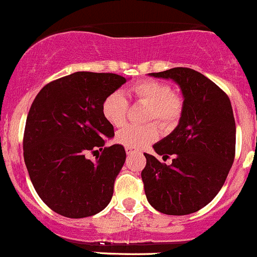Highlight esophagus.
Returning <instances> with one entry per match:
<instances>
[{
    "instance_id": "esophagus-1",
    "label": "esophagus",
    "mask_w": 257,
    "mask_h": 257,
    "mask_svg": "<svg viewBox=\"0 0 257 257\" xmlns=\"http://www.w3.org/2000/svg\"><path fill=\"white\" fill-rule=\"evenodd\" d=\"M126 153H127V155H134V154H136L138 151L133 150V149H130V148H126Z\"/></svg>"
}]
</instances>
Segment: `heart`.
I'll use <instances>...</instances> for the list:
<instances>
[{"label":"heart","instance_id":"heart-1","mask_svg":"<svg viewBox=\"0 0 257 257\" xmlns=\"http://www.w3.org/2000/svg\"><path fill=\"white\" fill-rule=\"evenodd\" d=\"M131 98L149 106L146 119H156L164 127L177 122L183 108V101L177 93L170 90L168 84L159 80H143L131 85L127 90ZM128 102L122 92H112L102 103V113L107 122L113 126H121L126 118ZM159 135L158 127L154 123L127 124L117 133V141L126 148L141 149L153 143Z\"/></svg>","mask_w":257,"mask_h":257}]
</instances>
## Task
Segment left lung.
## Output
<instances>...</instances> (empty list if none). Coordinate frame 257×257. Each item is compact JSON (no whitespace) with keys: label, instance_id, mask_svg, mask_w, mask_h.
<instances>
[{"label":"left lung","instance_id":"left-lung-1","mask_svg":"<svg viewBox=\"0 0 257 257\" xmlns=\"http://www.w3.org/2000/svg\"><path fill=\"white\" fill-rule=\"evenodd\" d=\"M149 75L170 79L183 94L179 123L153 146L170 165L144 154L141 172L148 202L164 214L184 216L199 211L218 194L234 159L236 123L231 102L211 79L189 68Z\"/></svg>","mask_w":257,"mask_h":257}]
</instances>
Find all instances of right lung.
<instances>
[{"mask_svg": "<svg viewBox=\"0 0 257 257\" xmlns=\"http://www.w3.org/2000/svg\"><path fill=\"white\" fill-rule=\"evenodd\" d=\"M127 82L113 73L75 72L50 82L34 99L24 134V160L44 203L68 218L103 211L126 160L102 103ZM99 150L100 158L87 155Z\"/></svg>", "mask_w": 257, "mask_h": 257, "instance_id": "right-lung-1", "label": "right lung"}]
</instances>
